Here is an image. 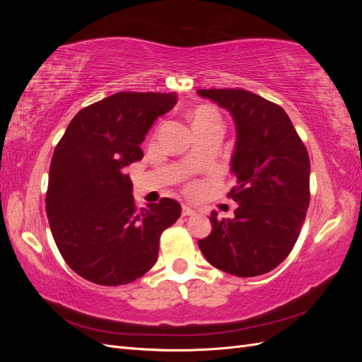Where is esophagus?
Here are the masks:
<instances>
[{
	"mask_svg": "<svg viewBox=\"0 0 362 362\" xmlns=\"http://www.w3.org/2000/svg\"><path fill=\"white\" fill-rule=\"evenodd\" d=\"M193 214H196V211L193 210L192 206H189V205H182V216H193Z\"/></svg>",
	"mask_w": 362,
	"mask_h": 362,
	"instance_id": "esophagus-1",
	"label": "esophagus"
}]
</instances>
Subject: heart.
Returning a JSON list of instances; mask_svg holds the SVG:
<instances>
[{"label":"heart","instance_id":"obj_1","mask_svg":"<svg viewBox=\"0 0 362 362\" xmlns=\"http://www.w3.org/2000/svg\"><path fill=\"white\" fill-rule=\"evenodd\" d=\"M194 131L206 128L210 125H221V115L211 105L196 107L190 115Z\"/></svg>","mask_w":362,"mask_h":362}]
</instances>
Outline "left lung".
<instances>
[{
	"label": "left lung",
	"mask_w": 362,
	"mask_h": 362,
	"mask_svg": "<svg viewBox=\"0 0 362 362\" xmlns=\"http://www.w3.org/2000/svg\"><path fill=\"white\" fill-rule=\"evenodd\" d=\"M231 113L237 140L228 193L234 218L211 211V234L199 249L218 270L250 278L264 275L288 257L310 205V157L288 115L278 104L243 89H201Z\"/></svg>",
	"instance_id": "8db88e82"
}]
</instances>
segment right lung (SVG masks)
Instances as JSON below:
<instances>
[{"label": "right lung", "mask_w": 362, "mask_h": 362, "mask_svg": "<svg viewBox=\"0 0 362 362\" xmlns=\"http://www.w3.org/2000/svg\"><path fill=\"white\" fill-rule=\"evenodd\" d=\"M177 93L119 92L83 108L54 149L47 192L49 228L63 259L98 286H124L156 264L160 235L181 216L170 198L137 208L124 172Z\"/></svg>", "instance_id": "add662e5"}]
</instances>
